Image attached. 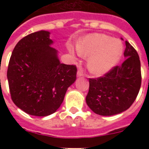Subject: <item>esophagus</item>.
<instances>
[{
	"mask_svg": "<svg viewBox=\"0 0 149 149\" xmlns=\"http://www.w3.org/2000/svg\"><path fill=\"white\" fill-rule=\"evenodd\" d=\"M77 77H82V76L84 75V72H83V71L82 70L77 71Z\"/></svg>",
	"mask_w": 149,
	"mask_h": 149,
	"instance_id": "esophagus-1",
	"label": "esophagus"
}]
</instances>
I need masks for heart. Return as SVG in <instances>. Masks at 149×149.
I'll return each mask as SVG.
<instances>
[{
  "mask_svg": "<svg viewBox=\"0 0 149 149\" xmlns=\"http://www.w3.org/2000/svg\"><path fill=\"white\" fill-rule=\"evenodd\" d=\"M68 49L72 52L71 47ZM77 51L83 56H89L87 67L91 73L102 75L113 68L120 60L123 46L119 40L104 34L87 36L77 45Z\"/></svg>",
  "mask_w": 149,
  "mask_h": 149,
  "instance_id": "1",
  "label": "heart"
}]
</instances>
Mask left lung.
Masks as SVG:
<instances>
[{"instance_id": "1", "label": "left lung", "mask_w": 149, "mask_h": 149, "mask_svg": "<svg viewBox=\"0 0 149 149\" xmlns=\"http://www.w3.org/2000/svg\"><path fill=\"white\" fill-rule=\"evenodd\" d=\"M125 57L120 65L113 67L103 77L89 78L86 101L95 113L113 116L125 111L136 99L141 86L139 55L125 41Z\"/></svg>"}]
</instances>
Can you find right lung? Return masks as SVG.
<instances>
[{"label": "right lung", "mask_w": 149, "mask_h": 149, "mask_svg": "<svg viewBox=\"0 0 149 149\" xmlns=\"http://www.w3.org/2000/svg\"><path fill=\"white\" fill-rule=\"evenodd\" d=\"M50 32L26 36L14 48L7 70L10 95L26 113L47 116L57 110L76 81L77 68L60 62Z\"/></svg>", "instance_id": "add662e5"}]
</instances>
